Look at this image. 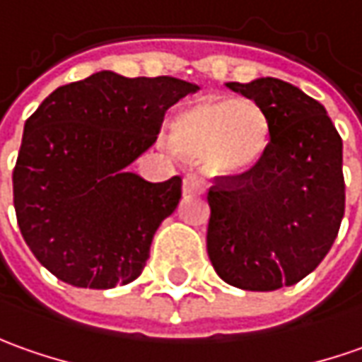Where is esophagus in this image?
I'll use <instances>...</instances> for the list:
<instances>
[{
	"label": "esophagus",
	"instance_id": "34e87169",
	"mask_svg": "<svg viewBox=\"0 0 362 362\" xmlns=\"http://www.w3.org/2000/svg\"><path fill=\"white\" fill-rule=\"evenodd\" d=\"M184 192L186 194H204L206 192V184L202 178L194 176V174H186L184 176Z\"/></svg>",
	"mask_w": 362,
	"mask_h": 362
}]
</instances>
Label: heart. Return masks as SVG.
Wrapping results in <instances>:
<instances>
[{
  "label": "heart",
  "mask_w": 362,
  "mask_h": 362,
  "mask_svg": "<svg viewBox=\"0 0 362 362\" xmlns=\"http://www.w3.org/2000/svg\"><path fill=\"white\" fill-rule=\"evenodd\" d=\"M172 144L184 156H204L208 170L245 174L267 150L269 124L253 100L210 95L178 112Z\"/></svg>",
  "instance_id": "b5f03b06"
}]
</instances>
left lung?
Returning a JSON list of instances; mask_svg holds the SVG:
<instances>
[{"label":"left lung","instance_id":"1","mask_svg":"<svg viewBox=\"0 0 362 362\" xmlns=\"http://www.w3.org/2000/svg\"><path fill=\"white\" fill-rule=\"evenodd\" d=\"M228 88L253 100L269 144L252 170L218 176L208 192V255L245 291L295 285L323 262L345 214L343 140L325 109L274 77Z\"/></svg>","mask_w":362,"mask_h":362}]
</instances>
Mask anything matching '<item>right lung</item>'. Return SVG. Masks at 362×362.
I'll list each match as a JSON object with an SVG mask.
<instances>
[{"label": "right lung", "instance_id": "1", "mask_svg": "<svg viewBox=\"0 0 362 362\" xmlns=\"http://www.w3.org/2000/svg\"><path fill=\"white\" fill-rule=\"evenodd\" d=\"M196 85L100 71L55 88L25 120L13 206L37 262L75 287L134 281L150 243L182 198V178L127 172L154 144L164 115Z\"/></svg>", "mask_w": 362, "mask_h": 362}]
</instances>
